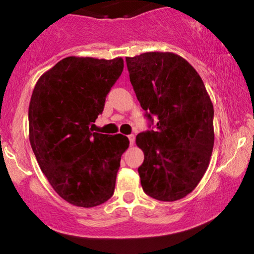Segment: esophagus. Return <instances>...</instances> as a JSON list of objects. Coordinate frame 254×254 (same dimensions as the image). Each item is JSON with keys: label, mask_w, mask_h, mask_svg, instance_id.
Here are the masks:
<instances>
[{"label": "esophagus", "mask_w": 254, "mask_h": 254, "mask_svg": "<svg viewBox=\"0 0 254 254\" xmlns=\"http://www.w3.org/2000/svg\"><path fill=\"white\" fill-rule=\"evenodd\" d=\"M128 140H129V143H130V145H133V144H134V142H135V135H133V134L128 135Z\"/></svg>", "instance_id": "obj_1"}]
</instances>
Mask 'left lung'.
<instances>
[{"mask_svg":"<svg viewBox=\"0 0 254 254\" xmlns=\"http://www.w3.org/2000/svg\"><path fill=\"white\" fill-rule=\"evenodd\" d=\"M130 83L155 129L136 144L144 161L142 189L159 201L183 199L197 186L214 147V107L200 75L179 55L149 52L126 58Z\"/></svg>","mask_w":254,"mask_h":254,"instance_id":"left-lung-1","label":"left lung"}]
</instances>
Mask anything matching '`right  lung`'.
Returning <instances> with one entry per match:
<instances>
[{
  "instance_id": "right-lung-1",
  "label": "right lung",
  "mask_w": 254,
  "mask_h": 254,
  "mask_svg": "<svg viewBox=\"0 0 254 254\" xmlns=\"http://www.w3.org/2000/svg\"><path fill=\"white\" fill-rule=\"evenodd\" d=\"M124 60L68 57L41 75L29 106L30 143L55 192L77 207L99 206L114 193L121 134L93 133Z\"/></svg>"
}]
</instances>
